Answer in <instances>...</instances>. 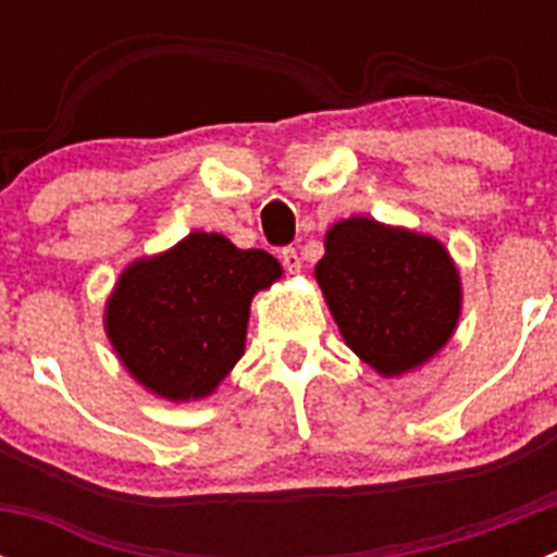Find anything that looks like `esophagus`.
Here are the masks:
<instances>
[{"label": "esophagus", "mask_w": 557, "mask_h": 557, "mask_svg": "<svg viewBox=\"0 0 557 557\" xmlns=\"http://www.w3.org/2000/svg\"><path fill=\"white\" fill-rule=\"evenodd\" d=\"M282 264L287 273H301L304 262H301V256H298V250L295 248H284L282 250Z\"/></svg>", "instance_id": "esophagus-1"}]
</instances>
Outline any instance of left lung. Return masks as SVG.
Returning a JSON list of instances; mask_svg holds the SVG:
<instances>
[{"label":"left lung","mask_w":557,"mask_h":557,"mask_svg":"<svg viewBox=\"0 0 557 557\" xmlns=\"http://www.w3.org/2000/svg\"><path fill=\"white\" fill-rule=\"evenodd\" d=\"M346 346L382 376L424 366L455 334L460 273L435 236L348 218L314 268Z\"/></svg>","instance_id":"1"}]
</instances>
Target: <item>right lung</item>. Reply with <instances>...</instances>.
<instances>
[{
	"mask_svg": "<svg viewBox=\"0 0 557 557\" xmlns=\"http://www.w3.org/2000/svg\"><path fill=\"white\" fill-rule=\"evenodd\" d=\"M282 278L264 250L195 231L127 264L106 304V334L131 376L170 401L214 393L245 354L250 301Z\"/></svg>",
	"mask_w": 557,
	"mask_h": 557,
	"instance_id": "1",
	"label": "right lung"
}]
</instances>
